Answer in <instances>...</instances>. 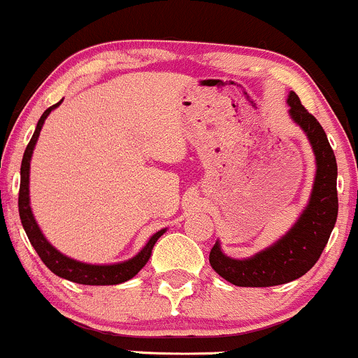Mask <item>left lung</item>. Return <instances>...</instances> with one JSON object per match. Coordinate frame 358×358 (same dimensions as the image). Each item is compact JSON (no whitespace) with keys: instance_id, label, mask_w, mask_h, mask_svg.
I'll return each mask as SVG.
<instances>
[{"instance_id":"8db88e82","label":"left lung","mask_w":358,"mask_h":358,"mask_svg":"<svg viewBox=\"0 0 358 358\" xmlns=\"http://www.w3.org/2000/svg\"><path fill=\"white\" fill-rule=\"evenodd\" d=\"M287 103L290 117L299 124L311 143L316 156V178L308 207L299 221L273 246L246 260L226 257L215 243L209 262L215 273L238 287H272L296 280L313 268L320 260L338 215L336 194V158L328 143L324 129L313 113L290 92Z\"/></svg>"}]
</instances>
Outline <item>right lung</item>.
Returning a JSON list of instances; mask_svg holds the SVG:
<instances>
[{"label":"right lung","mask_w":358,"mask_h":358,"mask_svg":"<svg viewBox=\"0 0 358 358\" xmlns=\"http://www.w3.org/2000/svg\"><path fill=\"white\" fill-rule=\"evenodd\" d=\"M62 101V100H61ZM61 101H57L56 105L49 107L42 113L41 120H38L35 132L30 139L29 146H27L25 152H23L22 159V168H20V194H18V212L20 219H22V226L25 229L29 241L32 243V246L37 251V255L41 257V260L44 262V265L50 270L52 273H56L57 277L66 278V280L76 282V284L83 285H117L122 282H127L129 278H132L137 275L141 268L146 265L149 257H151L152 246L156 245V241L163 236V233L166 229H161L155 236L148 241V245L141 250L139 255H136L134 258L127 262L115 263V265H88V263H81L73 260V258L64 257L62 253L54 248L49 241L44 238V234L38 229L37 222H35L32 210H30V199H29V171H30V158H32L34 146L37 143L38 134H41V129L44 125V120L50 113V110H54L61 105Z\"/></svg>","instance_id":"right-lung-1"}]
</instances>
